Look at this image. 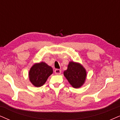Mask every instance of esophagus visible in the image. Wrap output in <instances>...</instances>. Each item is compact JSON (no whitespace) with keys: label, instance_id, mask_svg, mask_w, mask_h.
<instances>
[{"label":"esophagus","instance_id":"obj_1","mask_svg":"<svg viewBox=\"0 0 120 120\" xmlns=\"http://www.w3.org/2000/svg\"><path fill=\"white\" fill-rule=\"evenodd\" d=\"M54 72H55V74L56 75H60V74H61V71L60 69H56L55 70V71H54Z\"/></svg>","mask_w":120,"mask_h":120}]
</instances>
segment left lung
<instances>
[{
    "instance_id": "obj_1",
    "label": "left lung",
    "mask_w": 120,
    "mask_h": 120,
    "mask_svg": "<svg viewBox=\"0 0 120 120\" xmlns=\"http://www.w3.org/2000/svg\"><path fill=\"white\" fill-rule=\"evenodd\" d=\"M64 75L72 87L78 89L84 84L87 72L81 64L70 61L67 70L64 71Z\"/></svg>"
}]
</instances>
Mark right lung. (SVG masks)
Listing matches in <instances>:
<instances>
[{
    "label": "right lung",
    "instance_id": "obj_1",
    "mask_svg": "<svg viewBox=\"0 0 120 120\" xmlns=\"http://www.w3.org/2000/svg\"><path fill=\"white\" fill-rule=\"evenodd\" d=\"M53 73L52 68L45 62L35 63L29 72L30 81L35 87H40L46 82L47 79Z\"/></svg>",
    "mask_w": 120,
    "mask_h": 120
}]
</instances>
